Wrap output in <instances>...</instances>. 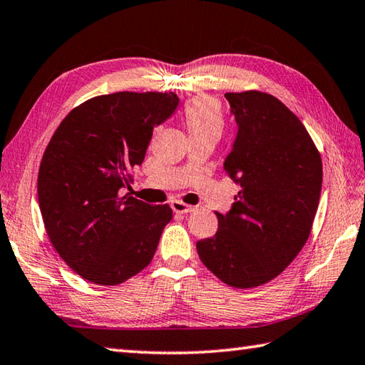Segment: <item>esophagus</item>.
Instances as JSON below:
<instances>
[{"instance_id": "obj_1", "label": "esophagus", "mask_w": 365, "mask_h": 365, "mask_svg": "<svg viewBox=\"0 0 365 365\" xmlns=\"http://www.w3.org/2000/svg\"><path fill=\"white\" fill-rule=\"evenodd\" d=\"M172 210L175 212H178V214H187V212H192L193 210H195V207L190 206V205L182 203L181 200H173V202H172Z\"/></svg>"}]
</instances>
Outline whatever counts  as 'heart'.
Returning <instances> with one entry per match:
<instances>
[{
  "label": "heart",
  "instance_id": "heart-1",
  "mask_svg": "<svg viewBox=\"0 0 365 365\" xmlns=\"http://www.w3.org/2000/svg\"><path fill=\"white\" fill-rule=\"evenodd\" d=\"M182 120L190 137L219 138L224 129V115L219 103L211 98L200 96L185 103Z\"/></svg>",
  "mask_w": 365,
  "mask_h": 365
}]
</instances>
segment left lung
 <instances>
[{"label": "left lung", "mask_w": 365, "mask_h": 365, "mask_svg": "<svg viewBox=\"0 0 365 365\" xmlns=\"http://www.w3.org/2000/svg\"><path fill=\"white\" fill-rule=\"evenodd\" d=\"M237 132L224 162L241 185L217 233L197 242L214 276L236 288L263 285L299 254L323 182L322 158L297 116L271 94L227 93Z\"/></svg>", "instance_id": "8db88e82"}]
</instances>
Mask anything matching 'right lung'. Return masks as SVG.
I'll list each match as a JSON object with an SVG mask.
<instances>
[{
    "label": "right lung",
    "instance_id": "1",
    "mask_svg": "<svg viewBox=\"0 0 365 365\" xmlns=\"http://www.w3.org/2000/svg\"><path fill=\"white\" fill-rule=\"evenodd\" d=\"M175 93H115L73 108L41 162L37 198L51 244L71 269L98 285H118L151 263L168 205L123 195L133 182L155 125L172 116Z\"/></svg>",
    "mask_w": 365,
    "mask_h": 365
}]
</instances>
